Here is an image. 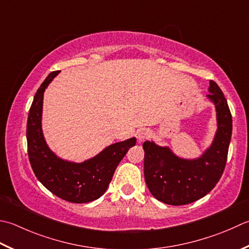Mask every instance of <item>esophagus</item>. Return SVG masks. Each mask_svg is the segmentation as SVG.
Wrapping results in <instances>:
<instances>
[{"instance_id":"esophagus-1","label":"esophagus","mask_w":249,"mask_h":249,"mask_svg":"<svg viewBox=\"0 0 249 249\" xmlns=\"http://www.w3.org/2000/svg\"><path fill=\"white\" fill-rule=\"evenodd\" d=\"M151 136V133H150V130L149 129H141V130H139L138 131V140L140 141H143V140H145L147 138H149Z\"/></svg>"}]
</instances>
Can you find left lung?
I'll use <instances>...</instances> for the list:
<instances>
[{
  "label": "left lung",
  "instance_id": "8db88e82",
  "mask_svg": "<svg viewBox=\"0 0 249 249\" xmlns=\"http://www.w3.org/2000/svg\"><path fill=\"white\" fill-rule=\"evenodd\" d=\"M207 98L216 108L217 131L211 147L196 160L178 158L168 147L144 141V179L152 196L168 205H186L215 188L226 167L232 115L220 87L209 81Z\"/></svg>",
  "mask_w": 249,
  "mask_h": 249
}]
</instances>
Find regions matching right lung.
I'll list each match as a JSON object with an SVG mask.
<instances>
[{
	"label": "right lung",
	"instance_id": "1",
	"mask_svg": "<svg viewBox=\"0 0 249 249\" xmlns=\"http://www.w3.org/2000/svg\"><path fill=\"white\" fill-rule=\"evenodd\" d=\"M59 71H53L42 83L34 96L27 122L28 155L33 173L44 187L65 201L89 203L107 191L119 163L136 144L129 138L109 145L96 157L83 163L65 160L53 152L42 130L43 96L48 84Z\"/></svg>",
	"mask_w": 249,
	"mask_h": 249
}]
</instances>
